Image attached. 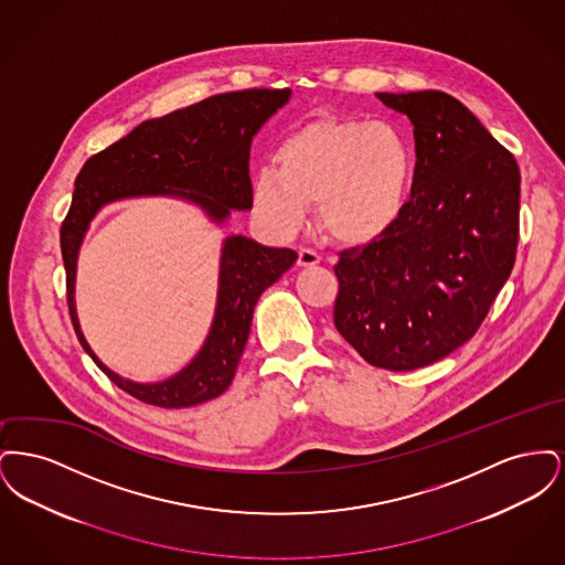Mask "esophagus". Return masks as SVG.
<instances>
[{
  "mask_svg": "<svg viewBox=\"0 0 565 565\" xmlns=\"http://www.w3.org/2000/svg\"><path fill=\"white\" fill-rule=\"evenodd\" d=\"M320 254L313 252V249H307V247H300L298 249V267H316L320 265Z\"/></svg>",
  "mask_w": 565,
  "mask_h": 565,
  "instance_id": "1",
  "label": "esophagus"
}]
</instances>
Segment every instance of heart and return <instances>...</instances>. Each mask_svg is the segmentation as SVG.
Returning a JSON list of instances; mask_svg holds the SVG:
<instances>
[{"label": "heart", "mask_w": 565, "mask_h": 565, "mask_svg": "<svg viewBox=\"0 0 565 565\" xmlns=\"http://www.w3.org/2000/svg\"><path fill=\"white\" fill-rule=\"evenodd\" d=\"M413 178V152L387 122L320 116L288 135L277 169L254 178V207L273 233L302 228L313 201L323 233L360 247L385 235L403 214Z\"/></svg>", "instance_id": "1"}]
</instances>
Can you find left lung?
Instances as JSON below:
<instances>
[{"label":"left lung","mask_w":565,"mask_h":565,"mask_svg":"<svg viewBox=\"0 0 565 565\" xmlns=\"http://www.w3.org/2000/svg\"><path fill=\"white\" fill-rule=\"evenodd\" d=\"M415 135L413 196L376 242L341 252L334 326L369 364L415 371L461 348L507 284L519 167L456 97L376 93Z\"/></svg>","instance_id":"left-lung-1"}]
</instances>
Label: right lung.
I'll return each mask as SVG.
<instances>
[{
  "label": "right lung",
  "mask_w": 565,
  "mask_h": 565,
  "mask_svg": "<svg viewBox=\"0 0 565 565\" xmlns=\"http://www.w3.org/2000/svg\"><path fill=\"white\" fill-rule=\"evenodd\" d=\"M290 88L226 93L146 120L104 152L90 157L76 178L72 207L61 226L74 330L95 364L141 403L182 408L217 398L235 376L258 298L295 265L298 254L245 235H228L220 249L214 318L201 350L175 375L141 383L108 369L82 332L76 311V270L90 222L109 203L154 196L194 205L215 226H224L233 212H249L252 139L277 109L290 102Z\"/></svg>",
  "instance_id": "add662e5"
}]
</instances>
